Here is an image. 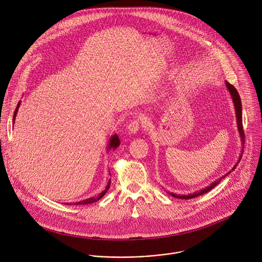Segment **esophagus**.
I'll return each mask as SVG.
<instances>
[{"label":"esophagus","mask_w":262,"mask_h":262,"mask_svg":"<svg viewBox=\"0 0 262 262\" xmlns=\"http://www.w3.org/2000/svg\"><path fill=\"white\" fill-rule=\"evenodd\" d=\"M140 124H141V122H140L139 119H134V120H132L130 123H129L128 126H127L128 133L132 134V135L136 134V133L139 130V128H140Z\"/></svg>","instance_id":"34e87169"}]
</instances>
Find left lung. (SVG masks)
I'll use <instances>...</instances> for the list:
<instances>
[{
	"label": "left lung",
	"instance_id": "left-lung-1",
	"mask_svg": "<svg viewBox=\"0 0 262 262\" xmlns=\"http://www.w3.org/2000/svg\"><path fill=\"white\" fill-rule=\"evenodd\" d=\"M225 84H226V88L229 90L230 92V95L232 97L233 103H234V108H235V115H236V120H237V126H238V132H239V135H240V138H241V142H242V150H241V155L239 157V160L238 162L236 163V165L232 168L233 171L236 166L239 164L241 158H242V154H243V145H244V130H243V125H242V104H241V99H240V96H239V93L238 91L236 90V88L233 86L232 84H230L228 81H225ZM231 171H229L228 173L224 176H222L221 178H219L218 180L214 181L213 183H211L209 186L205 187L203 189H201L200 191H197V192H194V193H191V194H188V195H177L174 193H170L171 196H173L174 198H178V199H185V200H188V199H192V198H195V197H198V196H201L205 193H208L209 191H211L215 186H217V184L220 183V181L222 179H224L226 176L231 173Z\"/></svg>",
	"mask_w": 262,
	"mask_h": 262
}]
</instances>
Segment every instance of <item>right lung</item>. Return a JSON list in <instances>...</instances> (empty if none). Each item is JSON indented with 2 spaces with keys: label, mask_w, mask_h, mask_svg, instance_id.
Returning <instances> with one entry per match:
<instances>
[{
  "label": "right lung",
  "mask_w": 262,
  "mask_h": 262,
  "mask_svg": "<svg viewBox=\"0 0 262 262\" xmlns=\"http://www.w3.org/2000/svg\"><path fill=\"white\" fill-rule=\"evenodd\" d=\"M20 103H21V101H19V103L17 104V107H16V110H15V113H14V117H13V122L15 121V118H16V116H17V113H18V110H19V107H20ZM120 145V142H119V139H118V136L117 135H114L111 139H110V144H108V146H107V150H110L111 148H113V149H116L118 145ZM112 176V174H111ZM111 181L112 180H110L108 181V183H107V185H106V187H105V189H104V191H102L97 197H91V198H88L86 200H82V201H79V202H75V203L70 204V203H65L66 205H86V204H91L94 203V202H96V201H98L99 199H101L105 194H106V192L108 191V189H110V187H111Z\"/></svg>",
  "instance_id": "1"
}]
</instances>
